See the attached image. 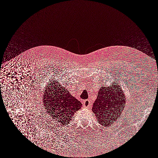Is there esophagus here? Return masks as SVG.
<instances>
[{
  "mask_svg": "<svg viewBox=\"0 0 158 158\" xmlns=\"http://www.w3.org/2000/svg\"><path fill=\"white\" fill-rule=\"evenodd\" d=\"M83 104H84V106L86 107H89L90 106V101L89 100H86L84 101L83 102Z\"/></svg>",
  "mask_w": 158,
  "mask_h": 158,
  "instance_id": "esophagus-1",
  "label": "esophagus"
}]
</instances>
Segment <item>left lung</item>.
Returning <instances> with one entry per match:
<instances>
[{"instance_id":"1","label":"left lung","mask_w":158,"mask_h":158,"mask_svg":"<svg viewBox=\"0 0 158 158\" xmlns=\"http://www.w3.org/2000/svg\"><path fill=\"white\" fill-rule=\"evenodd\" d=\"M125 103V96L120 86L114 83L110 87L100 89L92 111L99 123L107 127L119 118Z\"/></svg>"}]
</instances>
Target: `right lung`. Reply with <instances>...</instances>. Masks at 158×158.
<instances>
[{"instance_id":"1","label":"right lung","mask_w":158,"mask_h":158,"mask_svg":"<svg viewBox=\"0 0 158 158\" xmlns=\"http://www.w3.org/2000/svg\"><path fill=\"white\" fill-rule=\"evenodd\" d=\"M44 94V107L60 126L67 125L82 106L81 102L55 81L48 84Z\"/></svg>"}]
</instances>
